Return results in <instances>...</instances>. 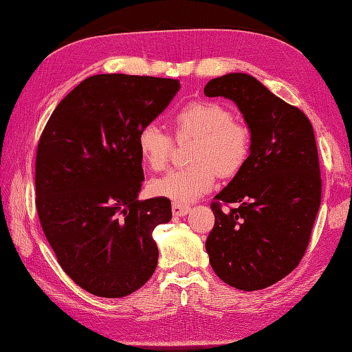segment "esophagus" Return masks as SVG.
<instances>
[{"label":"esophagus","mask_w":352,"mask_h":352,"mask_svg":"<svg viewBox=\"0 0 352 352\" xmlns=\"http://www.w3.org/2000/svg\"><path fill=\"white\" fill-rule=\"evenodd\" d=\"M189 210H190V207H189V206L179 204V202H173V206H172V212H173V216H177V217H184V216H186L188 212H189Z\"/></svg>","instance_id":"esophagus-1"}]
</instances>
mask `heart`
I'll return each instance as SVG.
<instances>
[{"label": "heart", "instance_id": "b5f03b06", "mask_svg": "<svg viewBox=\"0 0 352 352\" xmlns=\"http://www.w3.org/2000/svg\"><path fill=\"white\" fill-rule=\"evenodd\" d=\"M177 141L192 138L189 162L185 168L154 179L148 186L155 197L175 202L194 201L212 188L216 176L230 179L248 163L252 150L250 126L235 119L228 105L219 101H195L180 109L175 117ZM142 162L153 170H163L173 155L175 140L154 123L142 126L136 136Z\"/></svg>", "mask_w": 352, "mask_h": 352}]
</instances>
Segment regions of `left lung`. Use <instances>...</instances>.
I'll return each instance as SVG.
<instances>
[{"label":"left lung","instance_id":"obj_1","mask_svg":"<svg viewBox=\"0 0 352 352\" xmlns=\"http://www.w3.org/2000/svg\"><path fill=\"white\" fill-rule=\"evenodd\" d=\"M204 94L236 102L252 132L248 163L210 204V264L236 289H264L289 274L310 243L322 201L313 126L250 74L211 79ZM230 204L237 207L222 208Z\"/></svg>","mask_w":352,"mask_h":352}]
</instances>
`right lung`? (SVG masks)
I'll return each instance as SVG.
<instances>
[{"instance_id": "1", "label": "right lung", "mask_w": 352, "mask_h": 352, "mask_svg": "<svg viewBox=\"0 0 352 352\" xmlns=\"http://www.w3.org/2000/svg\"><path fill=\"white\" fill-rule=\"evenodd\" d=\"M179 88L177 79L95 74L61 100L41 133L38 217L61 269L89 294L126 296L157 267L153 230L172 219V204L138 199L136 136Z\"/></svg>"}]
</instances>
